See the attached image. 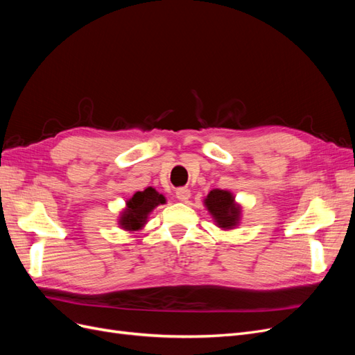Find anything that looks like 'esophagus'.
Returning <instances> with one entry per match:
<instances>
[{"label": "esophagus", "mask_w": 355, "mask_h": 355, "mask_svg": "<svg viewBox=\"0 0 355 355\" xmlns=\"http://www.w3.org/2000/svg\"><path fill=\"white\" fill-rule=\"evenodd\" d=\"M191 197V191L188 188H179L176 189V198L179 201H188Z\"/></svg>", "instance_id": "1"}]
</instances>
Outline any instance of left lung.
Segmentation results:
<instances>
[{"instance_id": "1", "label": "left lung", "mask_w": 355, "mask_h": 355, "mask_svg": "<svg viewBox=\"0 0 355 355\" xmlns=\"http://www.w3.org/2000/svg\"><path fill=\"white\" fill-rule=\"evenodd\" d=\"M204 206L207 207L213 220L222 230H232L239 227L241 219V207L235 202L234 196L230 191L213 189L204 200Z\"/></svg>"}]
</instances>
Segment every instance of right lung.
Segmentation results:
<instances>
[{"label": "right lung", "instance_id": "add662e5", "mask_svg": "<svg viewBox=\"0 0 355 355\" xmlns=\"http://www.w3.org/2000/svg\"><path fill=\"white\" fill-rule=\"evenodd\" d=\"M159 204H166V197L159 194L154 188H146L145 191H137L136 194L125 202L118 225L125 231H139L145 227L149 213Z\"/></svg>", "mask_w": 355, "mask_h": 355}]
</instances>
